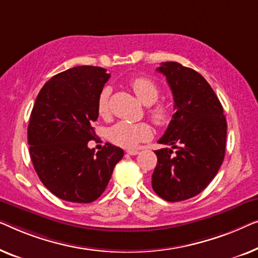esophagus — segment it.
Wrapping results in <instances>:
<instances>
[{
  "mask_svg": "<svg viewBox=\"0 0 258 258\" xmlns=\"http://www.w3.org/2000/svg\"><path fill=\"white\" fill-rule=\"evenodd\" d=\"M126 153L130 154V155H137L138 153H139V151H138V150H127V151H126Z\"/></svg>",
  "mask_w": 258,
  "mask_h": 258,
  "instance_id": "34e87169",
  "label": "esophagus"
}]
</instances>
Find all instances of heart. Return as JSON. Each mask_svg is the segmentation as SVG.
Instances as JSON below:
<instances>
[{
  "instance_id": "heart-1",
  "label": "heart",
  "mask_w": 258,
  "mask_h": 258,
  "mask_svg": "<svg viewBox=\"0 0 258 258\" xmlns=\"http://www.w3.org/2000/svg\"><path fill=\"white\" fill-rule=\"evenodd\" d=\"M132 89L141 103L151 105L148 108L150 115L154 124L158 126H166L169 124L173 117V110L169 104L165 101L157 103L160 97V89L157 83L147 77H138L133 79ZM98 113L100 117L106 118L110 114V91L104 89L98 98ZM152 137V128L146 122L132 124L127 121H120L112 126L108 131V139L114 145L124 148H134L141 141L150 139Z\"/></svg>"
}]
</instances>
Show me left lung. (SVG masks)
<instances>
[{
	"instance_id": "left-lung-1",
	"label": "left lung",
	"mask_w": 258,
	"mask_h": 258,
	"mask_svg": "<svg viewBox=\"0 0 258 258\" xmlns=\"http://www.w3.org/2000/svg\"><path fill=\"white\" fill-rule=\"evenodd\" d=\"M157 71L167 79L174 98L173 114L154 151L158 164L152 187L169 202L200 194L219 172L224 159L227 120L219 98L202 76L176 61L161 63Z\"/></svg>"
}]
</instances>
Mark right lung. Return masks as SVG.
<instances>
[{
  "mask_svg": "<svg viewBox=\"0 0 258 258\" xmlns=\"http://www.w3.org/2000/svg\"><path fill=\"white\" fill-rule=\"evenodd\" d=\"M110 74L82 65L49 79L39 91L28 126L29 152L43 184L64 201L90 203L106 189L120 147L106 143L96 152L92 124L98 119V98Z\"/></svg>",
  "mask_w": 258,
  "mask_h": 258,
  "instance_id": "right-lung-1",
  "label": "right lung"
}]
</instances>
